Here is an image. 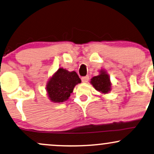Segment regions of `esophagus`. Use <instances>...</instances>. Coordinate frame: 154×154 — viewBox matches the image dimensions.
Here are the masks:
<instances>
[{
	"label": "esophagus",
	"instance_id": "1",
	"mask_svg": "<svg viewBox=\"0 0 154 154\" xmlns=\"http://www.w3.org/2000/svg\"><path fill=\"white\" fill-rule=\"evenodd\" d=\"M89 78H90V77H89V76H85V77H82V82H88V80H89Z\"/></svg>",
	"mask_w": 154,
	"mask_h": 154
}]
</instances>
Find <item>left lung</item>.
I'll return each mask as SVG.
<instances>
[{
  "instance_id": "obj_1",
  "label": "left lung",
  "mask_w": 154,
  "mask_h": 154,
  "mask_svg": "<svg viewBox=\"0 0 154 154\" xmlns=\"http://www.w3.org/2000/svg\"><path fill=\"white\" fill-rule=\"evenodd\" d=\"M91 84L97 91L103 93L105 94L110 91L111 83L110 82V78L104 71H101L100 75L92 77Z\"/></svg>"
}]
</instances>
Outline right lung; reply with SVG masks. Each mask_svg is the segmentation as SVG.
<instances>
[{
  "label": "right lung",
  "instance_id": "1",
  "mask_svg": "<svg viewBox=\"0 0 154 154\" xmlns=\"http://www.w3.org/2000/svg\"><path fill=\"white\" fill-rule=\"evenodd\" d=\"M81 82L75 72L59 68L47 84L48 95L54 103H62L69 97L75 86Z\"/></svg>",
  "mask_w": 154,
  "mask_h": 154
}]
</instances>
